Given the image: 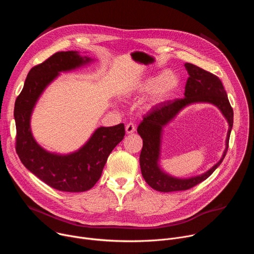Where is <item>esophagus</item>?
I'll return each instance as SVG.
<instances>
[{"mask_svg":"<svg viewBox=\"0 0 254 254\" xmlns=\"http://www.w3.org/2000/svg\"><path fill=\"white\" fill-rule=\"evenodd\" d=\"M135 130V126L132 123H129L126 126V132L127 133H132Z\"/></svg>","mask_w":254,"mask_h":254,"instance_id":"1","label":"esophagus"}]
</instances>
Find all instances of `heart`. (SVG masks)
Here are the masks:
<instances>
[{
  "mask_svg": "<svg viewBox=\"0 0 254 254\" xmlns=\"http://www.w3.org/2000/svg\"><path fill=\"white\" fill-rule=\"evenodd\" d=\"M179 86V76L173 70H166L160 75H150L136 82L132 88L133 93L146 94L151 93L146 106L151 108L156 106L175 92Z\"/></svg>",
  "mask_w": 254,
  "mask_h": 254,
  "instance_id": "heart-1",
  "label": "heart"
}]
</instances>
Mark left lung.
I'll use <instances>...</instances> for the list:
<instances>
[{"label": "left lung", "mask_w": 254, "mask_h": 254, "mask_svg": "<svg viewBox=\"0 0 254 254\" xmlns=\"http://www.w3.org/2000/svg\"><path fill=\"white\" fill-rule=\"evenodd\" d=\"M185 67L189 74L185 86V97L167 100L154 106L143 117L137 127V132L142 138V149L139 156L141 175L149 186L160 192L188 190L206 180L225 158L233 126V110L219 77L191 63H185ZM197 102L216 105L228 120L230 128L227 148L221 161L204 174L188 179L175 178L163 172L158 166L162 128L185 106Z\"/></svg>", "instance_id": "1"}]
</instances>
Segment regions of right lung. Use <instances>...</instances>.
Returning a JSON list of instances; mask_svg holds the SVG:
<instances>
[{
	"mask_svg": "<svg viewBox=\"0 0 254 254\" xmlns=\"http://www.w3.org/2000/svg\"><path fill=\"white\" fill-rule=\"evenodd\" d=\"M76 51L53 54L34 66L16 99V152L22 164L48 186L63 192H84L99 180L108 156L125 136V125L98 127L78 151L68 155L49 153L35 140L30 127L33 108L59 72L78 68L91 61Z\"/></svg>",
	"mask_w": 254,
	"mask_h": 254,
	"instance_id": "right-lung-1",
	"label": "right lung"
}]
</instances>
